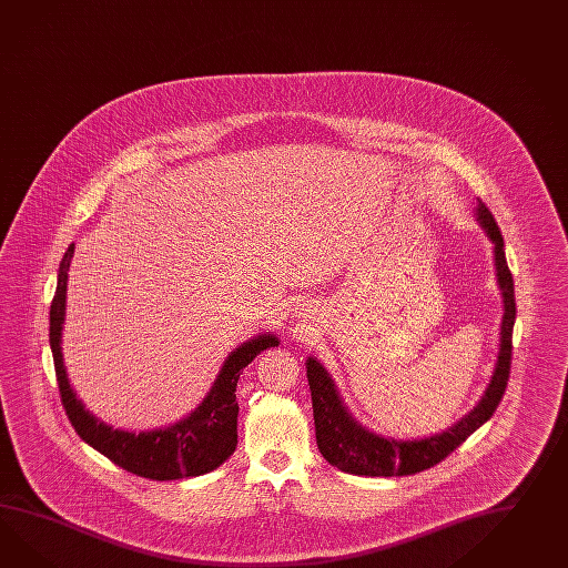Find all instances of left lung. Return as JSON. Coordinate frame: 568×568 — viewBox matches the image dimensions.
Masks as SVG:
<instances>
[{
    "mask_svg": "<svg viewBox=\"0 0 568 568\" xmlns=\"http://www.w3.org/2000/svg\"><path fill=\"white\" fill-rule=\"evenodd\" d=\"M476 222L485 230L486 237L493 242L495 277L503 297L497 363L485 394L470 413L462 416L449 429L420 439H396L363 427L359 420L348 413V406L343 400L333 377L324 369V365L316 357H307L305 369L312 392L316 442L320 454L334 468L355 476H410L416 471L427 470L449 456L497 410L511 367L515 290L511 271L505 256L503 235L493 213L486 209L483 201H478L476 205Z\"/></svg>",
    "mask_w": 568,
    "mask_h": 568,
    "instance_id": "left-lung-1",
    "label": "left lung"
}]
</instances>
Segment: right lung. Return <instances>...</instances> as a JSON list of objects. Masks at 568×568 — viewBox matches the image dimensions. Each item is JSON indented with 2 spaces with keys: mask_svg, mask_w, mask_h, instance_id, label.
<instances>
[{
  "mask_svg": "<svg viewBox=\"0 0 568 568\" xmlns=\"http://www.w3.org/2000/svg\"><path fill=\"white\" fill-rule=\"evenodd\" d=\"M75 244L65 250L51 304L49 343L55 361L57 384L71 425L83 442L109 457L119 468L150 480H181L220 468L237 445V400L235 386L242 369L271 346L278 345L277 334H256L234 348L223 361L207 396L191 415L152 430L114 429L92 415L75 396L63 363V324L68 305V273Z\"/></svg>",
  "mask_w": 568,
  "mask_h": 568,
  "instance_id": "right-lung-1",
  "label": "right lung"
}]
</instances>
